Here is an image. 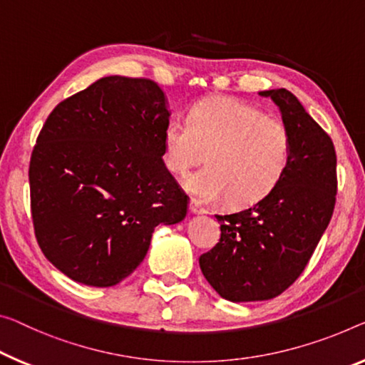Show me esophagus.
<instances>
[{
  "mask_svg": "<svg viewBox=\"0 0 365 365\" xmlns=\"http://www.w3.org/2000/svg\"><path fill=\"white\" fill-rule=\"evenodd\" d=\"M189 210L192 212V214H195V215H204V214H207V209L205 207H202L197 200H194V199H190V202H189Z\"/></svg>",
  "mask_w": 365,
  "mask_h": 365,
  "instance_id": "34e87169",
  "label": "esophagus"
}]
</instances>
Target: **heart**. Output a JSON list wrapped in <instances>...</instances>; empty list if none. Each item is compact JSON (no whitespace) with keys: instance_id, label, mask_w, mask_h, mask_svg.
<instances>
[{"instance_id":"1","label":"heart","mask_w":365,"mask_h":365,"mask_svg":"<svg viewBox=\"0 0 365 365\" xmlns=\"http://www.w3.org/2000/svg\"><path fill=\"white\" fill-rule=\"evenodd\" d=\"M290 133L280 119L245 101L212 98L189 112V120H171L163 133L168 170L184 176L202 163L207 168L184 186L202 202L230 197L237 207L261 202L287 171Z\"/></svg>"}]
</instances>
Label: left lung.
<instances>
[{
    "label": "left lung",
    "mask_w": 365,
    "mask_h": 365,
    "mask_svg": "<svg viewBox=\"0 0 365 365\" xmlns=\"http://www.w3.org/2000/svg\"><path fill=\"white\" fill-rule=\"evenodd\" d=\"M290 133V161L277 187L248 209L215 215L220 241L199 257L222 299L257 302L289 289L331 220L338 179L331 138L287 89H269Z\"/></svg>",
    "instance_id": "8db88e82"
}]
</instances>
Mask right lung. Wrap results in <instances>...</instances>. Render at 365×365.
I'll return each instance as SVG.
<instances>
[{
  "label": "right lung",
  "mask_w": 365,
  "mask_h": 365,
  "mask_svg": "<svg viewBox=\"0 0 365 365\" xmlns=\"http://www.w3.org/2000/svg\"><path fill=\"white\" fill-rule=\"evenodd\" d=\"M165 93L145 78L106 76L47 117L29 165L34 232L75 282L110 287L147 256L155 227L187 214L163 161Z\"/></svg>",
  "instance_id": "1"
}]
</instances>
